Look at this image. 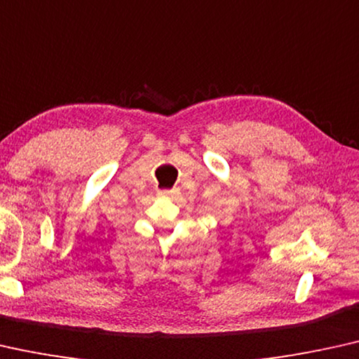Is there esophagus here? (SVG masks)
Instances as JSON below:
<instances>
[{
  "instance_id": "34e87169",
  "label": "esophagus",
  "mask_w": 359,
  "mask_h": 359,
  "mask_svg": "<svg viewBox=\"0 0 359 359\" xmlns=\"http://www.w3.org/2000/svg\"><path fill=\"white\" fill-rule=\"evenodd\" d=\"M158 194H159V196H170L172 195V190H159Z\"/></svg>"
}]
</instances>
